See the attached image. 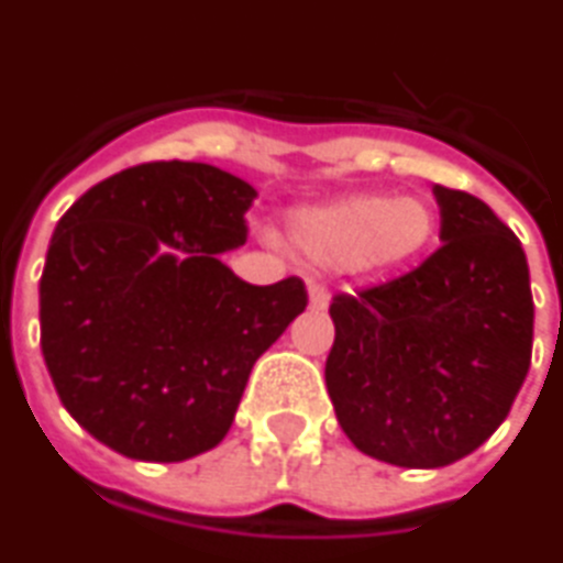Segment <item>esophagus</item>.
I'll use <instances>...</instances> for the list:
<instances>
[{
    "label": "esophagus",
    "instance_id": "34e87169",
    "mask_svg": "<svg viewBox=\"0 0 563 563\" xmlns=\"http://www.w3.org/2000/svg\"><path fill=\"white\" fill-rule=\"evenodd\" d=\"M307 291H310V307H312V310H316V312L328 310L330 295H328V289L321 286V283L310 280V286H307Z\"/></svg>",
    "mask_w": 563,
    "mask_h": 563
}]
</instances>
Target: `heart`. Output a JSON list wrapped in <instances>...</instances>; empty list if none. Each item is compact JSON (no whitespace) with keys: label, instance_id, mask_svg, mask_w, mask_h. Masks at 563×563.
<instances>
[{"label":"heart","instance_id":"1","mask_svg":"<svg viewBox=\"0 0 563 563\" xmlns=\"http://www.w3.org/2000/svg\"><path fill=\"white\" fill-rule=\"evenodd\" d=\"M434 230L437 214L422 197L354 195L295 214L289 239L312 263L384 272L419 256Z\"/></svg>","mask_w":563,"mask_h":563}]
</instances>
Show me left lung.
I'll return each mask as SVG.
<instances>
[{
	"instance_id": "obj_1",
	"label": "left lung",
	"mask_w": 563,
	"mask_h": 563,
	"mask_svg": "<svg viewBox=\"0 0 563 563\" xmlns=\"http://www.w3.org/2000/svg\"><path fill=\"white\" fill-rule=\"evenodd\" d=\"M437 247L413 272L336 295L324 380L360 452L437 470L505 422L529 375L534 300L517 235L490 206L434 186Z\"/></svg>"
}]
</instances>
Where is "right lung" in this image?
I'll use <instances>...</instances> for the list:
<instances>
[{"instance_id": "1", "label": "right lung", "mask_w": 563, "mask_h": 563, "mask_svg": "<svg viewBox=\"0 0 563 563\" xmlns=\"http://www.w3.org/2000/svg\"><path fill=\"white\" fill-rule=\"evenodd\" d=\"M253 200L244 179L174 158L126 167L62 214L41 277L43 360L67 413L114 452L177 463L214 449L253 363L307 307L300 277L251 286L221 263L247 242Z\"/></svg>"}]
</instances>
